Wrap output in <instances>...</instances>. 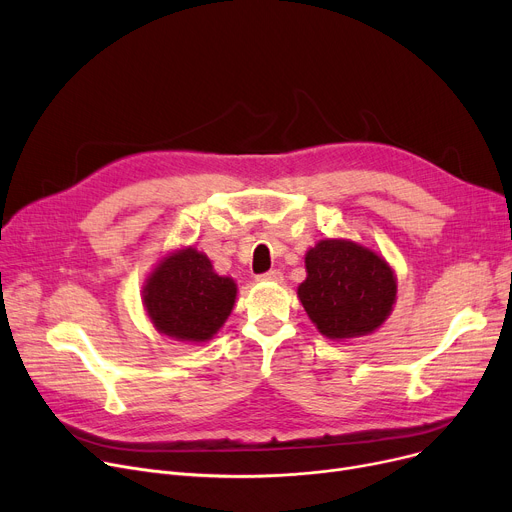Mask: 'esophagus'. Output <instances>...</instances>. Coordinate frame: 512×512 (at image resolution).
I'll use <instances>...</instances> for the list:
<instances>
[{
	"label": "esophagus",
	"instance_id": "obj_1",
	"mask_svg": "<svg viewBox=\"0 0 512 512\" xmlns=\"http://www.w3.org/2000/svg\"><path fill=\"white\" fill-rule=\"evenodd\" d=\"M282 280H284V276H282V272H278V270H270V272H265V274L257 276V282H274V284H278V282H282Z\"/></svg>",
	"mask_w": 512,
	"mask_h": 512
}]
</instances>
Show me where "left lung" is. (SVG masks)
<instances>
[{
    "label": "left lung",
    "instance_id": "obj_1",
    "mask_svg": "<svg viewBox=\"0 0 512 512\" xmlns=\"http://www.w3.org/2000/svg\"><path fill=\"white\" fill-rule=\"evenodd\" d=\"M297 294L321 336L346 340L378 330L396 303L392 265L348 238H326L305 253Z\"/></svg>",
    "mask_w": 512,
    "mask_h": 512
}]
</instances>
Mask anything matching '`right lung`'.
<instances>
[{
  "label": "right lung",
  "mask_w": 512,
  "mask_h": 512,
  "mask_svg": "<svg viewBox=\"0 0 512 512\" xmlns=\"http://www.w3.org/2000/svg\"><path fill=\"white\" fill-rule=\"evenodd\" d=\"M236 282L215 274L209 257L182 247L161 257L145 278L141 299L153 328L172 340L203 344L226 324Z\"/></svg>",
  "instance_id": "1"
}]
</instances>
